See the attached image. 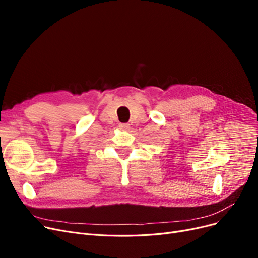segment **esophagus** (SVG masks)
Wrapping results in <instances>:
<instances>
[{
    "mask_svg": "<svg viewBox=\"0 0 258 258\" xmlns=\"http://www.w3.org/2000/svg\"><path fill=\"white\" fill-rule=\"evenodd\" d=\"M119 128L121 131H127L130 128V124H127V123H120L119 124Z\"/></svg>",
    "mask_w": 258,
    "mask_h": 258,
    "instance_id": "esophagus-1",
    "label": "esophagus"
}]
</instances>
